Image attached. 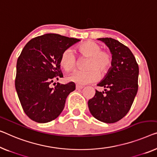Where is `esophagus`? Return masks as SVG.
<instances>
[{
  "mask_svg": "<svg viewBox=\"0 0 157 157\" xmlns=\"http://www.w3.org/2000/svg\"><path fill=\"white\" fill-rule=\"evenodd\" d=\"M83 87H84V86H82V85H78V84H77V85H76V90H82V89Z\"/></svg>",
  "mask_w": 157,
  "mask_h": 157,
  "instance_id": "34e87169",
  "label": "esophagus"
}]
</instances>
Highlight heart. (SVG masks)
I'll use <instances>...</instances> for the list:
<instances>
[{
    "instance_id": "obj_1",
    "label": "heart",
    "mask_w": 157,
    "mask_h": 157,
    "mask_svg": "<svg viewBox=\"0 0 157 157\" xmlns=\"http://www.w3.org/2000/svg\"><path fill=\"white\" fill-rule=\"evenodd\" d=\"M78 53L80 58H88L86 63V71H74L68 77V79L79 85H86L97 81L99 74H105L112 65V55L109 51H103L99 44L93 41H86L78 47ZM60 63L66 71H71L78 64V58L74 51L66 48L63 51Z\"/></svg>"
}]
</instances>
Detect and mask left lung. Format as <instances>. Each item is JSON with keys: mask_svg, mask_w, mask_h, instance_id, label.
I'll return each mask as SVG.
<instances>
[{"mask_svg": "<svg viewBox=\"0 0 157 157\" xmlns=\"http://www.w3.org/2000/svg\"><path fill=\"white\" fill-rule=\"evenodd\" d=\"M112 53V67L98 86L105 92L96 90L88 101L92 115L101 122L113 123L130 111L138 90L139 67L129 48L112 38H100Z\"/></svg>", "mask_w": 157, "mask_h": 157, "instance_id": "obj_1", "label": "left lung"}]
</instances>
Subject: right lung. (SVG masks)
<instances>
[{"mask_svg": "<svg viewBox=\"0 0 157 157\" xmlns=\"http://www.w3.org/2000/svg\"><path fill=\"white\" fill-rule=\"evenodd\" d=\"M80 41L56 34L32 39L22 49L17 62L15 89L23 111L35 122L54 120L64 109L65 100L75 90L73 82L51 83L63 78L60 58L63 51Z\"/></svg>", "mask_w": 157, "mask_h": 157, "instance_id": "right-lung-1", "label": "right lung"}]
</instances>
